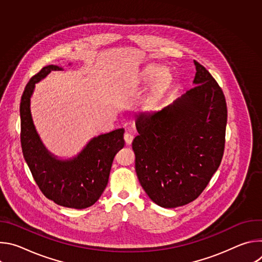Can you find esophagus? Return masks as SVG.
Segmentation results:
<instances>
[{"label": "esophagus", "mask_w": 262, "mask_h": 262, "mask_svg": "<svg viewBox=\"0 0 262 262\" xmlns=\"http://www.w3.org/2000/svg\"><path fill=\"white\" fill-rule=\"evenodd\" d=\"M133 140H134V135L133 134H130V133H125L124 134V141L127 145H130Z\"/></svg>", "instance_id": "34e87169"}]
</instances>
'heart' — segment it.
I'll use <instances>...</instances> for the list:
<instances>
[{"mask_svg": "<svg viewBox=\"0 0 262 262\" xmlns=\"http://www.w3.org/2000/svg\"><path fill=\"white\" fill-rule=\"evenodd\" d=\"M158 72H159L158 68H151V69H149L142 78V82L148 84V83H151L156 78L155 77H157L156 78V80L154 82L150 92H149V94L147 95V97L144 100V107L147 111H151L158 105V103L163 98L165 90H166V85H167L166 74H165V72H160L158 74Z\"/></svg>", "mask_w": 262, "mask_h": 262, "instance_id": "b5f03b06", "label": "heart"}]
</instances>
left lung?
Masks as SVG:
<instances>
[{"instance_id":"8db88e82","label":"left lung","mask_w":262,"mask_h":262,"mask_svg":"<svg viewBox=\"0 0 262 262\" xmlns=\"http://www.w3.org/2000/svg\"><path fill=\"white\" fill-rule=\"evenodd\" d=\"M192 89L164 108L136 119V172L143 190L165 208L199 197L217 170L225 146L227 105L211 74L194 60Z\"/></svg>"}]
</instances>
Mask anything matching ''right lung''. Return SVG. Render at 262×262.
Wrapping results in <instances>:
<instances>
[{"label":"right lung","mask_w":262,"mask_h":262,"mask_svg":"<svg viewBox=\"0 0 262 262\" xmlns=\"http://www.w3.org/2000/svg\"><path fill=\"white\" fill-rule=\"evenodd\" d=\"M54 70H63V67H43L30 80L23 93L19 108L23 154L36 183L48 199L64 207L83 209L93 205L103 193L113 160L124 146V128L91 138L71 158L62 159L52 154L36 130L31 97L35 84Z\"/></svg>","instance_id":"add662e5"}]
</instances>
